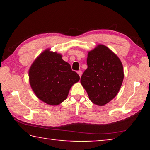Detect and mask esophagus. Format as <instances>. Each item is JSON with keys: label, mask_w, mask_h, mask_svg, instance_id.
Returning <instances> with one entry per match:
<instances>
[{"label": "esophagus", "mask_w": 150, "mask_h": 150, "mask_svg": "<svg viewBox=\"0 0 150 150\" xmlns=\"http://www.w3.org/2000/svg\"><path fill=\"white\" fill-rule=\"evenodd\" d=\"M77 73L79 74V75L80 76V77H81V75H82V71L81 70H79V71H77Z\"/></svg>", "instance_id": "esophagus-1"}]
</instances>
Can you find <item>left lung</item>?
Wrapping results in <instances>:
<instances>
[{"mask_svg": "<svg viewBox=\"0 0 150 150\" xmlns=\"http://www.w3.org/2000/svg\"><path fill=\"white\" fill-rule=\"evenodd\" d=\"M87 69L81 83L94 104L103 106L115 97L124 80L122 63L116 54L104 45L88 53Z\"/></svg>", "mask_w": 150, "mask_h": 150, "instance_id": "8db88e82", "label": "left lung"}]
</instances>
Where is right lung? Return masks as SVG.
Segmentation results:
<instances>
[{
	"label": "right lung",
	"instance_id": "right-lung-1",
	"mask_svg": "<svg viewBox=\"0 0 150 150\" xmlns=\"http://www.w3.org/2000/svg\"><path fill=\"white\" fill-rule=\"evenodd\" d=\"M29 82L39 99L50 105H58L67 97L74 84L80 76L71 70L70 65L62 59L61 54L43 52L29 69Z\"/></svg>",
	"mask_w": 150,
	"mask_h": 150
}]
</instances>
